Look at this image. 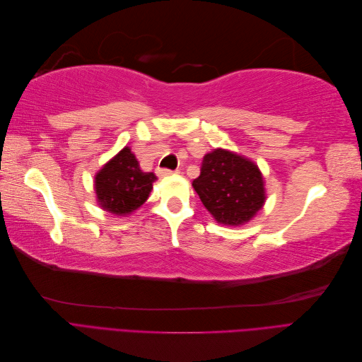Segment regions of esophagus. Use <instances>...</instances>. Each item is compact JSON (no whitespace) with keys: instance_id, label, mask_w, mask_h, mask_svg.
Masks as SVG:
<instances>
[{"instance_id":"esophagus-1","label":"esophagus","mask_w":362,"mask_h":362,"mask_svg":"<svg viewBox=\"0 0 362 362\" xmlns=\"http://www.w3.org/2000/svg\"><path fill=\"white\" fill-rule=\"evenodd\" d=\"M178 173V170H170V169H158V175L160 177H169V175H175Z\"/></svg>"}]
</instances>
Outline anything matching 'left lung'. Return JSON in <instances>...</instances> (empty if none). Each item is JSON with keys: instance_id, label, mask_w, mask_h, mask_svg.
<instances>
[{"instance_id": "8db88e82", "label": "left lung", "mask_w": 362, "mask_h": 362, "mask_svg": "<svg viewBox=\"0 0 362 362\" xmlns=\"http://www.w3.org/2000/svg\"><path fill=\"white\" fill-rule=\"evenodd\" d=\"M193 189L218 223L249 222L266 201L264 181L254 161L217 148L204 157Z\"/></svg>"}]
</instances>
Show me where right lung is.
<instances>
[{"mask_svg": "<svg viewBox=\"0 0 362 362\" xmlns=\"http://www.w3.org/2000/svg\"><path fill=\"white\" fill-rule=\"evenodd\" d=\"M157 177L144 172L128 146L115 156L95 177V193L103 210L116 216L131 214L144 205Z\"/></svg>", "mask_w": 362, "mask_h": 362, "instance_id": "add662e5", "label": "right lung"}]
</instances>
